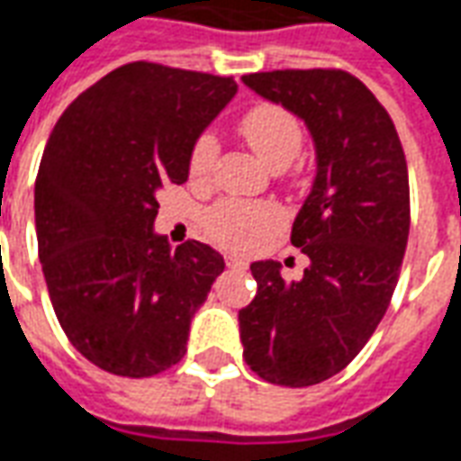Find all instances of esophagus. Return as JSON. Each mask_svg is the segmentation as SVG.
Listing matches in <instances>:
<instances>
[{"label": "esophagus", "instance_id": "34e87169", "mask_svg": "<svg viewBox=\"0 0 461 461\" xmlns=\"http://www.w3.org/2000/svg\"><path fill=\"white\" fill-rule=\"evenodd\" d=\"M225 266H228V268L243 271V268H246V261H243V258H236V256H228V258H225Z\"/></svg>", "mask_w": 461, "mask_h": 461}]
</instances>
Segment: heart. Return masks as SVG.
<instances>
[{
  "label": "heart",
  "mask_w": 461,
  "mask_h": 461,
  "mask_svg": "<svg viewBox=\"0 0 461 461\" xmlns=\"http://www.w3.org/2000/svg\"><path fill=\"white\" fill-rule=\"evenodd\" d=\"M240 135L253 150L263 158V163L288 165L301 150L303 130L296 117L281 104H256L238 122ZM218 140L211 132L200 135L190 152V176L195 180L208 177L218 158ZM281 221V212L271 203H249V200H221L205 212L208 236L225 249L246 250L256 246V240L268 233Z\"/></svg>",
  "instance_id": "1"
}]
</instances>
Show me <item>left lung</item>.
<instances>
[{"label": "left lung", "mask_w": 461, "mask_h": 461, "mask_svg": "<svg viewBox=\"0 0 461 461\" xmlns=\"http://www.w3.org/2000/svg\"><path fill=\"white\" fill-rule=\"evenodd\" d=\"M250 90L301 117L316 177L291 243L309 256L301 281L256 261V298L238 311L243 358L278 386H313L351 364L389 309L409 238V173L394 122L344 69L243 75Z\"/></svg>", "instance_id": "8db88e82"}]
</instances>
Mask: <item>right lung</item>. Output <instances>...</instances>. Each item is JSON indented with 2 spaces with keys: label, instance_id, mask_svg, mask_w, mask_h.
<instances>
[{
  "label": "right lung",
  "instance_id": "1",
  "mask_svg": "<svg viewBox=\"0 0 461 461\" xmlns=\"http://www.w3.org/2000/svg\"><path fill=\"white\" fill-rule=\"evenodd\" d=\"M236 92L233 77L130 62L57 120L34 183L37 246L57 321L95 366L142 379L185 357L225 263L200 240L170 250L152 230L158 193L188 180L195 140Z\"/></svg>",
  "mask_w": 461,
  "mask_h": 461
}]
</instances>
